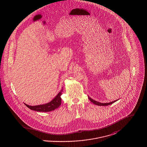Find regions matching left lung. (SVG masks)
<instances>
[{"label":"left lung","instance_id":"obj_1","mask_svg":"<svg viewBox=\"0 0 147 147\" xmlns=\"http://www.w3.org/2000/svg\"><path fill=\"white\" fill-rule=\"evenodd\" d=\"M88 98H89V99L90 100V101L91 102H92L93 104H95V105H98V106H107V105L112 104L113 103H114L115 102H116V101H117V100L109 102V103H101V102H98V101H95V100H94L93 99H92V98H90L89 96H88Z\"/></svg>","mask_w":147,"mask_h":147}]
</instances>
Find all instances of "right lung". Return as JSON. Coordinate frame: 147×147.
<instances>
[{"label": "right lung", "mask_w": 147, "mask_h": 147, "mask_svg": "<svg viewBox=\"0 0 147 147\" xmlns=\"http://www.w3.org/2000/svg\"><path fill=\"white\" fill-rule=\"evenodd\" d=\"M63 89H61L60 92L57 94L55 98L49 103L43 105H37V106H29L25 104L28 107L32 110H34L39 112H49L53 111L57 109L61 104V98L62 92Z\"/></svg>", "instance_id": "add662e5"}]
</instances>
